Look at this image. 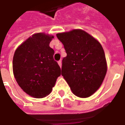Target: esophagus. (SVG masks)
<instances>
[{"mask_svg":"<svg viewBox=\"0 0 125 125\" xmlns=\"http://www.w3.org/2000/svg\"><path fill=\"white\" fill-rule=\"evenodd\" d=\"M58 64L60 65V68H62V61H61V60H60V61L58 62Z\"/></svg>","mask_w":125,"mask_h":125,"instance_id":"34e87169","label":"esophagus"}]
</instances>
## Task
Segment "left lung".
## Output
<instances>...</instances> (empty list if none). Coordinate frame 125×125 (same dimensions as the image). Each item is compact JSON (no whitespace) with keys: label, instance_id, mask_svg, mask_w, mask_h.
<instances>
[{"label":"left lung","instance_id":"1","mask_svg":"<svg viewBox=\"0 0 125 125\" xmlns=\"http://www.w3.org/2000/svg\"><path fill=\"white\" fill-rule=\"evenodd\" d=\"M56 35L67 53L62 60V75L75 95L89 97L102 85L107 72V62L102 44L81 29Z\"/></svg>","mask_w":125,"mask_h":125}]
</instances>
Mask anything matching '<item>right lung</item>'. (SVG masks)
<instances>
[{
	"label": "right lung",
	"instance_id": "1",
	"mask_svg": "<svg viewBox=\"0 0 125 125\" xmlns=\"http://www.w3.org/2000/svg\"><path fill=\"white\" fill-rule=\"evenodd\" d=\"M53 35L42 32L34 34L15 51L13 59L14 76L21 89L34 98L50 94L60 67L53 60L54 50L49 47Z\"/></svg>",
	"mask_w": 125,
	"mask_h": 125
}]
</instances>
